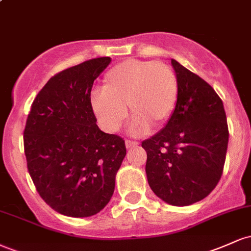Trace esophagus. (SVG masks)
Instances as JSON below:
<instances>
[{
	"label": "esophagus",
	"instance_id": "esophagus-1",
	"mask_svg": "<svg viewBox=\"0 0 251 251\" xmlns=\"http://www.w3.org/2000/svg\"><path fill=\"white\" fill-rule=\"evenodd\" d=\"M125 145H126V149H133V148H137V146L139 145V143L132 142V140H126Z\"/></svg>",
	"mask_w": 251,
	"mask_h": 251
}]
</instances>
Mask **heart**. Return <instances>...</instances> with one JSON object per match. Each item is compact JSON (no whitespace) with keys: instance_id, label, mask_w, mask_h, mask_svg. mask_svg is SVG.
I'll return each instance as SVG.
<instances>
[{"instance_id":"heart-1","label":"heart","mask_w":251,"mask_h":251,"mask_svg":"<svg viewBox=\"0 0 251 251\" xmlns=\"http://www.w3.org/2000/svg\"><path fill=\"white\" fill-rule=\"evenodd\" d=\"M175 71L163 62L127 59L113 66L102 80V92L92 97V108L107 131L120 127L128 106L133 116L129 129L133 134L160 127L174 111L178 99Z\"/></svg>"}]
</instances>
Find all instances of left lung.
Instances as JSON below:
<instances>
[{"label":"left lung","mask_w":251,"mask_h":251,"mask_svg":"<svg viewBox=\"0 0 251 251\" xmlns=\"http://www.w3.org/2000/svg\"><path fill=\"white\" fill-rule=\"evenodd\" d=\"M171 65L179 86L175 109L142 146L152 191L165 203L186 206L205 198L221 179L229 131L215 89L176 60Z\"/></svg>","instance_id":"obj_1"}]
</instances>
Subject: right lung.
Instances as JSON below:
<instances>
[{"mask_svg": "<svg viewBox=\"0 0 251 251\" xmlns=\"http://www.w3.org/2000/svg\"><path fill=\"white\" fill-rule=\"evenodd\" d=\"M111 61L97 57L50 77L25 123L34 185L51 209L70 217H89L107 205L126 154L122 138L98 127L91 103L94 80Z\"/></svg>", "mask_w": 251, "mask_h": 251, "instance_id": "obj_1", "label": "right lung"}]
</instances>
